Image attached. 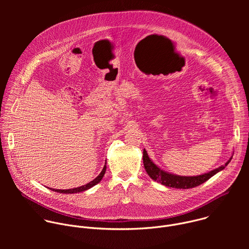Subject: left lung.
Masks as SVG:
<instances>
[{
	"mask_svg": "<svg viewBox=\"0 0 249 249\" xmlns=\"http://www.w3.org/2000/svg\"><path fill=\"white\" fill-rule=\"evenodd\" d=\"M231 159H232V157L225 163V165H221L220 167L213 169V170L209 171L208 173H204V174L197 175V176H180V175L172 174V173H169V172H166V171L160 169L157 164H155L151 160V159L149 158L148 153L145 149L143 152L144 166L151 178L164 186L177 188V189L178 188L179 189L193 188V187H196V186L206 182L208 179L211 178L212 176H214L216 173L223 170L230 163Z\"/></svg>",
	"mask_w": 249,
	"mask_h": 249,
	"instance_id": "8db88e82",
	"label": "left lung"
}]
</instances>
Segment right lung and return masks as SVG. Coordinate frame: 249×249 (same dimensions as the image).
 Masks as SVG:
<instances>
[{
  "label": "right lung",
  "mask_w": 249,
  "mask_h": 249,
  "mask_svg": "<svg viewBox=\"0 0 249 249\" xmlns=\"http://www.w3.org/2000/svg\"><path fill=\"white\" fill-rule=\"evenodd\" d=\"M105 164H106V162H105ZM105 164H104V166H103L101 172L98 174V176L95 177V178H94L92 181L89 182V183L86 184V185H83V186L77 187V188H73V189H67V190H63V189H62V190H61V189H52V188H51V189H52V191H55V192H58V193H65V194H73V193H79V192L86 191V190L91 188L92 186L96 185V184L102 179V177H103V175H104V173H105V170H106V165H105Z\"/></svg>",
  "instance_id": "1"
}]
</instances>
